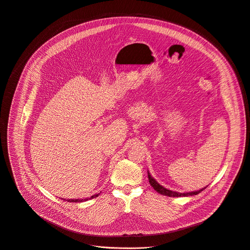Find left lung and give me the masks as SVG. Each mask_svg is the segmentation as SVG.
Segmentation results:
<instances>
[{
  "instance_id": "obj_1",
  "label": "left lung",
  "mask_w": 250,
  "mask_h": 250,
  "mask_svg": "<svg viewBox=\"0 0 250 250\" xmlns=\"http://www.w3.org/2000/svg\"><path fill=\"white\" fill-rule=\"evenodd\" d=\"M147 176H148V181L150 186L153 188L154 190H156L158 193H161L163 195H167V196H172V197H179V196H191V195H196L198 194L199 192H201L203 189H206L208 188V186L206 188H203L199 190H195V191H189V192H177V191H173V190H170V189H167L165 187L161 186L160 184L157 183V181L151 176V174L149 173V171L147 170Z\"/></svg>"
}]
</instances>
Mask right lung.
I'll list each match as a JSON object with an SVG mask.
<instances>
[{"label": "right lung", "mask_w": 250, "mask_h": 250, "mask_svg": "<svg viewBox=\"0 0 250 250\" xmlns=\"http://www.w3.org/2000/svg\"><path fill=\"white\" fill-rule=\"evenodd\" d=\"M97 196H99V194H95V195H92L90 196L89 198H82V199H66V201H69V202H83V201H86L87 199H92V198H95V197H97Z\"/></svg>", "instance_id": "1"}]
</instances>
